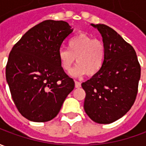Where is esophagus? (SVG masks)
Masks as SVG:
<instances>
[{
	"label": "esophagus",
	"instance_id": "obj_1",
	"mask_svg": "<svg viewBox=\"0 0 146 146\" xmlns=\"http://www.w3.org/2000/svg\"><path fill=\"white\" fill-rule=\"evenodd\" d=\"M75 87H76V88H79L81 87V83L79 82V81H76L75 80Z\"/></svg>",
	"mask_w": 146,
	"mask_h": 146
}]
</instances>
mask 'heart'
Instances as JSON below:
<instances>
[{"instance_id": "1", "label": "heart", "mask_w": 146, "mask_h": 146, "mask_svg": "<svg viewBox=\"0 0 146 146\" xmlns=\"http://www.w3.org/2000/svg\"><path fill=\"white\" fill-rule=\"evenodd\" d=\"M61 66L70 72L73 64H78L71 72L73 76L88 74L92 76L102 69L106 56L104 44L84 33L73 36L68 42V49H60L58 53Z\"/></svg>"}]
</instances>
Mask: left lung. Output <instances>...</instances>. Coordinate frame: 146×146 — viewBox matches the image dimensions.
<instances>
[{"mask_svg": "<svg viewBox=\"0 0 146 146\" xmlns=\"http://www.w3.org/2000/svg\"><path fill=\"white\" fill-rule=\"evenodd\" d=\"M101 33L106 56L101 71L82 83L85 113L98 123H111L128 112L137 96L141 66L135 49L112 28L91 24Z\"/></svg>", "mask_w": 146, "mask_h": 146, "instance_id": "1", "label": "left lung"}]
</instances>
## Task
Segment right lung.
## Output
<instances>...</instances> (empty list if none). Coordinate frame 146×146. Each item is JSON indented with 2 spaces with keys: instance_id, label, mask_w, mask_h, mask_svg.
Listing matches in <instances>:
<instances>
[{
  "instance_id": "right-lung-1",
  "label": "right lung",
  "mask_w": 146,
  "mask_h": 146,
  "mask_svg": "<svg viewBox=\"0 0 146 146\" xmlns=\"http://www.w3.org/2000/svg\"><path fill=\"white\" fill-rule=\"evenodd\" d=\"M73 30L66 22L45 20L28 30L9 54L6 80L11 97L19 112L30 121L54 118L74 88L58 55Z\"/></svg>"
}]
</instances>
